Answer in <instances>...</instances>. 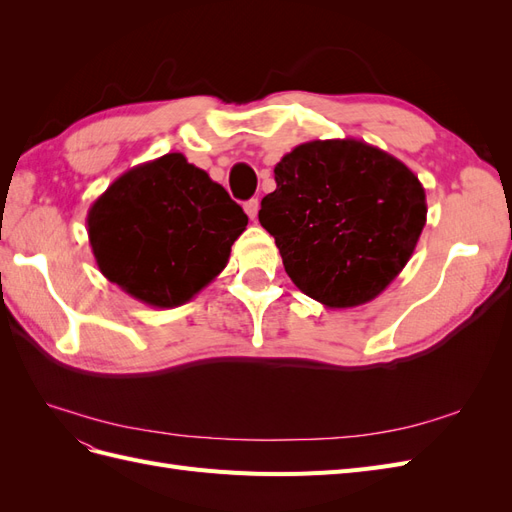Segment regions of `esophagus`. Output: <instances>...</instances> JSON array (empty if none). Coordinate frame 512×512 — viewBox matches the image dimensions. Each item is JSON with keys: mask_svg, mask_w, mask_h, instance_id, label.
Wrapping results in <instances>:
<instances>
[{"mask_svg": "<svg viewBox=\"0 0 512 512\" xmlns=\"http://www.w3.org/2000/svg\"><path fill=\"white\" fill-rule=\"evenodd\" d=\"M243 209H245V213H247V215H250V220H256L258 209H260V200H258V198L247 200V203L243 205Z\"/></svg>", "mask_w": 512, "mask_h": 512, "instance_id": "34e87169", "label": "esophagus"}]
</instances>
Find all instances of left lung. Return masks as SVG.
<instances>
[{"instance_id":"left-lung-1","label":"left lung","mask_w":512,"mask_h":512,"mask_svg":"<svg viewBox=\"0 0 512 512\" xmlns=\"http://www.w3.org/2000/svg\"><path fill=\"white\" fill-rule=\"evenodd\" d=\"M273 173L277 188L262 198L258 220L307 297L331 309L363 305L408 265L427 200L391 153L356 138L309 141Z\"/></svg>"}]
</instances>
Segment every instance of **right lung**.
Returning <instances> with one entry per match:
<instances>
[{"mask_svg": "<svg viewBox=\"0 0 512 512\" xmlns=\"http://www.w3.org/2000/svg\"><path fill=\"white\" fill-rule=\"evenodd\" d=\"M247 215L183 153L117 177L87 213V235L108 282L151 307H179L228 265Z\"/></svg>", "mask_w": 512, "mask_h": 512, "instance_id": "right-lung-1", "label": "right lung"}]
</instances>
